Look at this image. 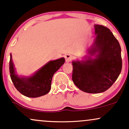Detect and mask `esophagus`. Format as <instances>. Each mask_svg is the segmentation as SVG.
I'll return each instance as SVG.
<instances>
[{"label": "esophagus", "instance_id": "1", "mask_svg": "<svg viewBox=\"0 0 129 129\" xmlns=\"http://www.w3.org/2000/svg\"><path fill=\"white\" fill-rule=\"evenodd\" d=\"M71 59H72V57L71 55L69 54L66 55V56H65V60H66V61L67 62V63L70 62L71 60Z\"/></svg>", "mask_w": 129, "mask_h": 129}]
</instances>
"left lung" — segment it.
<instances>
[{"instance_id":"1","label":"left lung","mask_w":129,"mask_h":129,"mask_svg":"<svg viewBox=\"0 0 129 129\" xmlns=\"http://www.w3.org/2000/svg\"><path fill=\"white\" fill-rule=\"evenodd\" d=\"M96 37L85 60L73 61L72 79L79 89L88 93H100L115 83L122 69L121 49L109 28L95 25ZM95 56V58L92 56Z\"/></svg>"}]
</instances>
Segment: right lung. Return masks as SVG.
<instances>
[{
	"label": "right lung",
	"mask_w": 129,
	"mask_h": 129,
	"mask_svg": "<svg viewBox=\"0 0 129 129\" xmlns=\"http://www.w3.org/2000/svg\"><path fill=\"white\" fill-rule=\"evenodd\" d=\"M64 58L50 61L30 77H20L16 73L15 68L10 54V77L15 88L24 96L28 98H38L50 91L52 77L64 64Z\"/></svg>",
	"instance_id": "add662e5"
}]
</instances>
